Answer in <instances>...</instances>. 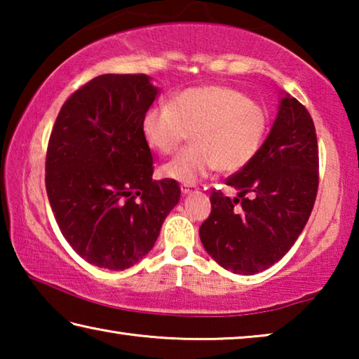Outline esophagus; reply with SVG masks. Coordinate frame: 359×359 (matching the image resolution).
Listing matches in <instances>:
<instances>
[{
  "instance_id": "esophagus-1",
  "label": "esophagus",
  "mask_w": 359,
  "mask_h": 359,
  "mask_svg": "<svg viewBox=\"0 0 359 359\" xmlns=\"http://www.w3.org/2000/svg\"><path fill=\"white\" fill-rule=\"evenodd\" d=\"M180 190H182V193L184 194H188V193H194L198 190V187L196 185H180Z\"/></svg>"
}]
</instances>
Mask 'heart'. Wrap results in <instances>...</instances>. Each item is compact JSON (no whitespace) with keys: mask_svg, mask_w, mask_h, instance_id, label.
I'll use <instances>...</instances> for the list:
<instances>
[{"mask_svg":"<svg viewBox=\"0 0 359 359\" xmlns=\"http://www.w3.org/2000/svg\"><path fill=\"white\" fill-rule=\"evenodd\" d=\"M267 128L266 109L224 85L187 88L172 95L166 106L149 107L141 120L145 144L161 155L174 154L190 133L193 145L161 168L165 177L185 185L215 169L233 174L250 165Z\"/></svg>","mask_w":359,"mask_h":359,"instance_id":"heart-1","label":"heart"}]
</instances>
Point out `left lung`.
<instances>
[{"mask_svg": "<svg viewBox=\"0 0 359 359\" xmlns=\"http://www.w3.org/2000/svg\"><path fill=\"white\" fill-rule=\"evenodd\" d=\"M226 185L234 187L238 196L212 191V210L199 238L224 269L244 276L263 272L299 238L318 191L317 133L299 101L288 93L282 96L258 155L228 177Z\"/></svg>", "mask_w": 359, "mask_h": 359, "instance_id": "obj_1", "label": "left lung"}]
</instances>
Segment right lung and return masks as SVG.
Returning <instances> with one entry per match:
<instances>
[{"instance_id": "add662e5", "label": "right lung", "mask_w": 359, "mask_h": 359, "mask_svg": "<svg viewBox=\"0 0 359 359\" xmlns=\"http://www.w3.org/2000/svg\"><path fill=\"white\" fill-rule=\"evenodd\" d=\"M158 93L145 74H102L60 109L46 190L65 239L90 264L111 271L136 264L180 199L175 180H151L154 158L141 133Z\"/></svg>"}]
</instances>
